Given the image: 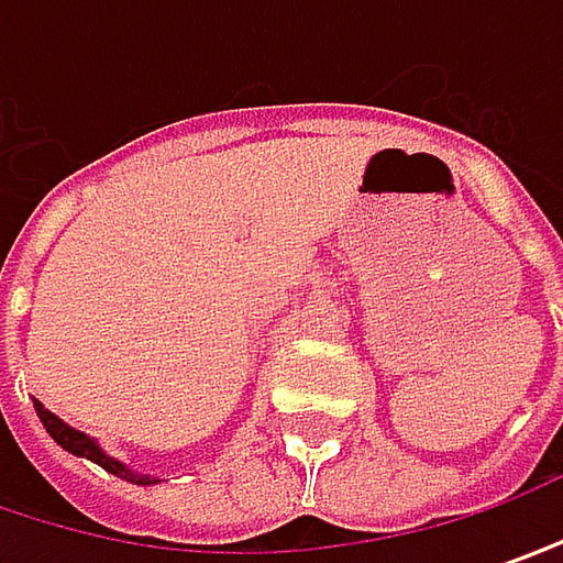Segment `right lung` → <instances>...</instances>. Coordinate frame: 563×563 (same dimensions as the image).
<instances>
[{"label": "right lung", "mask_w": 563, "mask_h": 563, "mask_svg": "<svg viewBox=\"0 0 563 563\" xmlns=\"http://www.w3.org/2000/svg\"><path fill=\"white\" fill-rule=\"evenodd\" d=\"M34 409H37L40 422H43V428L49 431V438L59 444V448H65L68 453H75V456H87L90 463H97V466H103L107 473H112V476L119 478H129V482H135V485H154L157 478L151 476H137V473H132L125 463H119V460H112L110 453L100 451V444L93 441V438H87L85 431H78V428L65 426L59 416H53L46 406L40 404V400H34Z\"/></svg>", "instance_id": "add662e5"}]
</instances>
